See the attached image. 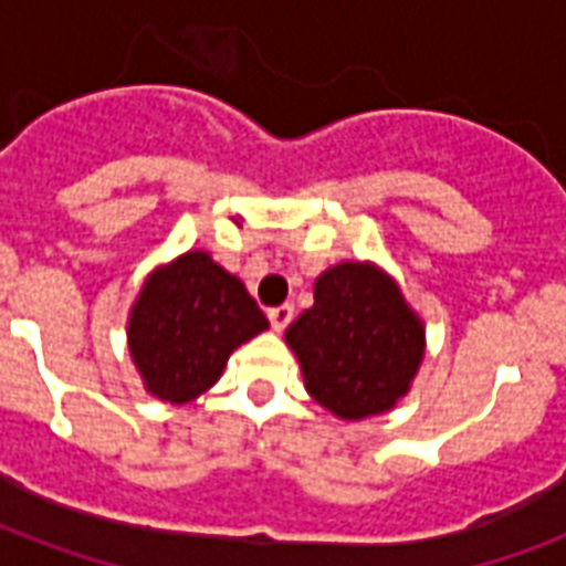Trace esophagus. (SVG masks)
<instances>
[{
    "label": "esophagus",
    "instance_id": "esophagus-1",
    "mask_svg": "<svg viewBox=\"0 0 566 566\" xmlns=\"http://www.w3.org/2000/svg\"><path fill=\"white\" fill-rule=\"evenodd\" d=\"M266 317H270V326H273L275 332H284V328L291 326L293 305H279V308H270L266 311Z\"/></svg>",
    "mask_w": 566,
    "mask_h": 566
}]
</instances>
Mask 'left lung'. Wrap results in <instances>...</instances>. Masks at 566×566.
I'll return each instance as SVG.
<instances>
[{
	"mask_svg": "<svg viewBox=\"0 0 566 566\" xmlns=\"http://www.w3.org/2000/svg\"><path fill=\"white\" fill-rule=\"evenodd\" d=\"M305 390L340 420L390 411L426 353L422 319L378 266L344 261L314 284V305L284 332Z\"/></svg>",
	"mask_w": 566,
	"mask_h": 566,
	"instance_id": "obj_1",
	"label": "left lung"
}]
</instances>
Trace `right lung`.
<instances>
[{
	"instance_id": "right-lung-1",
	"label": "right lung",
	"mask_w": 566,
	"mask_h": 566,
	"mask_svg": "<svg viewBox=\"0 0 566 566\" xmlns=\"http://www.w3.org/2000/svg\"><path fill=\"white\" fill-rule=\"evenodd\" d=\"M266 326L238 275L193 249L146 279L128 317V353L149 394L185 405L217 385L229 355Z\"/></svg>"
}]
</instances>
